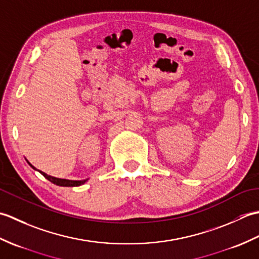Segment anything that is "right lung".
<instances>
[{
    "label": "right lung",
    "instance_id": "right-lung-1",
    "mask_svg": "<svg viewBox=\"0 0 259 259\" xmlns=\"http://www.w3.org/2000/svg\"><path fill=\"white\" fill-rule=\"evenodd\" d=\"M27 161V160H26ZM27 163L30 164V166L34 169V170H37L35 167H33L32 164L27 161ZM38 172H40L43 177H46L49 181H51L52 184L57 185V186H61V187H78V186H81L85 184L88 180H89V178L88 179H83V180H70V179H62V178H57V177H53V176H50V175H47L46 172L41 171V170H37Z\"/></svg>",
    "mask_w": 259,
    "mask_h": 259
}]
</instances>
